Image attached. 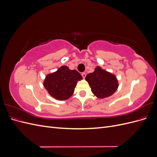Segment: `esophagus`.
Instances as JSON below:
<instances>
[{"mask_svg":"<svg viewBox=\"0 0 157 157\" xmlns=\"http://www.w3.org/2000/svg\"><path fill=\"white\" fill-rule=\"evenodd\" d=\"M81 75H82V77L84 78L85 77H86V73H82Z\"/></svg>","mask_w":157,"mask_h":157,"instance_id":"esophagus-1","label":"esophagus"}]
</instances>
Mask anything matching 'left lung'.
<instances>
[{
    "label": "left lung",
    "mask_w": 157,
    "mask_h": 157,
    "mask_svg": "<svg viewBox=\"0 0 157 157\" xmlns=\"http://www.w3.org/2000/svg\"><path fill=\"white\" fill-rule=\"evenodd\" d=\"M85 78L91 87L93 94L99 98L111 96L118 86L115 76L100 67H97L93 73L88 74Z\"/></svg>",
    "instance_id": "left-lung-1"
}]
</instances>
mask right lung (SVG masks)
Segmentation results:
<instances>
[{
    "mask_svg": "<svg viewBox=\"0 0 157 157\" xmlns=\"http://www.w3.org/2000/svg\"><path fill=\"white\" fill-rule=\"evenodd\" d=\"M81 79L82 76L77 71L61 66L56 72L46 76L44 86L55 99L65 100L72 96L77 81Z\"/></svg>",
    "mask_w": 157,
    "mask_h": 157,
    "instance_id": "add662e5",
    "label": "right lung"
}]
</instances>
